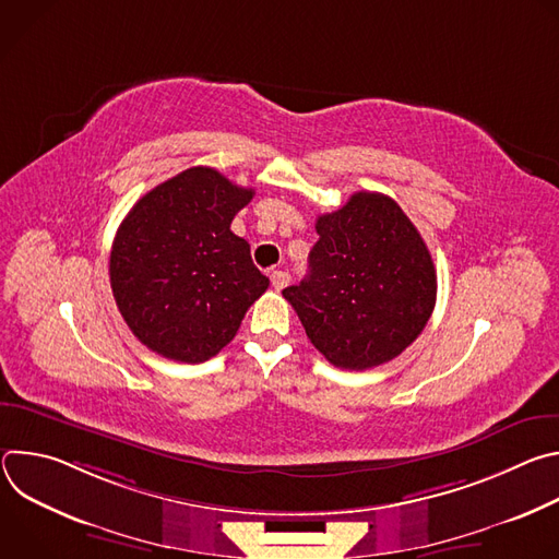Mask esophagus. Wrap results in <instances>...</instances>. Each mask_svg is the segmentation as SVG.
<instances>
[{
    "instance_id": "34e87169",
    "label": "esophagus",
    "mask_w": 559,
    "mask_h": 559,
    "mask_svg": "<svg viewBox=\"0 0 559 559\" xmlns=\"http://www.w3.org/2000/svg\"><path fill=\"white\" fill-rule=\"evenodd\" d=\"M270 281H272V287H274L276 292H281L283 287H287L289 274L283 272V270H274V272H270Z\"/></svg>"
}]
</instances>
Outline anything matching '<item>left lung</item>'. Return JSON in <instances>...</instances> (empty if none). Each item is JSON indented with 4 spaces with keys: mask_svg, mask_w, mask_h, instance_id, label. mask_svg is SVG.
Masks as SVG:
<instances>
[{
    "mask_svg": "<svg viewBox=\"0 0 559 559\" xmlns=\"http://www.w3.org/2000/svg\"><path fill=\"white\" fill-rule=\"evenodd\" d=\"M309 274L283 296L334 367L362 371L401 356L425 330L438 278L420 231L391 197L356 192L316 218Z\"/></svg>",
    "mask_w": 559,
    "mask_h": 559,
    "instance_id": "left-lung-1",
    "label": "left lung"
}]
</instances>
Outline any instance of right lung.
Wrapping results in <instances>:
<instances>
[{"instance_id": "add662e5", "label": "right lung", "mask_w": 559, "mask_h": 559, "mask_svg": "<svg viewBox=\"0 0 559 559\" xmlns=\"http://www.w3.org/2000/svg\"><path fill=\"white\" fill-rule=\"evenodd\" d=\"M254 197L197 166L143 194L117 229L110 287L132 334L158 356L205 362L267 289L229 225Z\"/></svg>"}]
</instances>
